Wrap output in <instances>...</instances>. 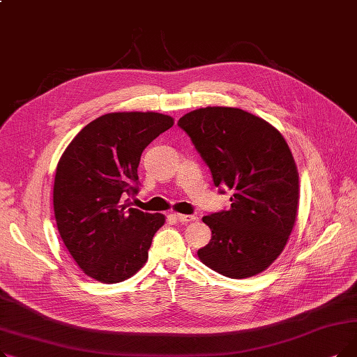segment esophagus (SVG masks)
<instances>
[{
    "label": "esophagus",
    "mask_w": 357,
    "mask_h": 357,
    "mask_svg": "<svg viewBox=\"0 0 357 357\" xmlns=\"http://www.w3.org/2000/svg\"><path fill=\"white\" fill-rule=\"evenodd\" d=\"M174 217L179 221V222H191L195 221V215H186V214H174Z\"/></svg>",
    "instance_id": "esophagus-1"
}]
</instances>
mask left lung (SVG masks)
Instances as JSON below:
<instances>
[{
  "label": "left lung",
  "instance_id": "left-lung-1",
  "mask_svg": "<svg viewBox=\"0 0 357 357\" xmlns=\"http://www.w3.org/2000/svg\"><path fill=\"white\" fill-rule=\"evenodd\" d=\"M178 126L214 185L234 192L230 210L202 217L213 236L198 250L199 260L233 279L264 272L282 253L296 221L299 181L285 139L264 119L231 107L194 109Z\"/></svg>",
  "mask_w": 357,
  "mask_h": 357
}]
</instances>
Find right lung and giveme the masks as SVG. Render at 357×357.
Wrapping results in <instances>:
<instances>
[{
    "label": "right lung",
    "instance_id": "obj_1",
    "mask_svg": "<svg viewBox=\"0 0 357 357\" xmlns=\"http://www.w3.org/2000/svg\"><path fill=\"white\" fill-rule=\"evenodd\" d=\"M174 126L159 112H109L86 124L56 167L53 210L59 234L85 275L104 284L133 276L146 264L163 214L131 208L146 146Z\"/></svg>",
    "mask_w": 357,
    "mask_h": 357
}]
</instances>
